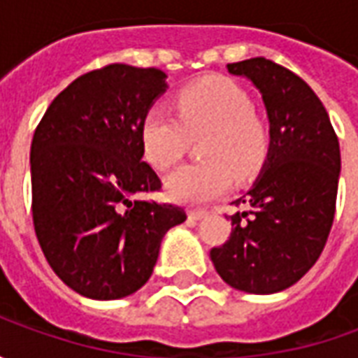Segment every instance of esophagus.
Segmentation results:
<instances>
[{
    "instance_id": "esophagus-1",
    "label": "esophagus",
    "mask_w": 358,
    "mask_h": 358,
    "mask_svg": "<svg viewBox=\"0 0 358 358\" xmlns=\"http://www.w3.org/2000/svg\"><path fill=\"white\" fill-rule=\"evenodd\" d=\"M207 215V210L205 209H189L187 210V217H189V220H199V218H203Z\"/></svg>"
}]
</instances>
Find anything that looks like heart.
I'll use <instances>...</instances> for the list:
<instances>
[{"label": "heart", "mask_w": 358, "mask_h": 358, "mask_svg": "<svg viewBox=\"0 0 358 358\" xmlns=\"http://www.w3.org/2000/svg\"><path fill=\"white\" fill-rule=\"evenodd\" d=\"M176 115L153 107L140 124L143 157L157 171H169L199 138L201 163L186 164L166 178V192L184 203H207L224 195L236 176L257 172L268 157L270 130L253 113V101L236 82L215 76L176 95Z\"/></svg>", "instance_id": "heart-1"}]
</instances>
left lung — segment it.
I'll use <instances>...</instances> for the list:
<instances>
[{"label": "left lung", "instance_id": "1", "mask_svg": "<svg viewBox=\"0 0 358 358\" xmlns=\"http://www.w3.org/2000/svg\"><path fill=\"white\" fill-rule=\"evenodd\" d=\"M263 95L270 120L268 159L230 217L232 234L210 249L215 268L240 292L276 293L318 261L336 215L339 141L307 82L264 57L230 63Z\"/></svg>", "mask_w": 358, "mask_h": 358}]
</instances>
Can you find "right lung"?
<instances>
[{
  "label": "right lung",
  "mask_w": 358,
  "mask_h": 358,
  "mask_svg": "<svg viewBox=\"0 0 358 358\" xmlns=\"http://www.w3.org/2000/svg\"><path fill=\"white\" fill-rule=\"evenodd\" d=\"M159 69L113 65L78 76L51 101L30 148L32 220L43 255L71 289L120 299L153 272L161 240L186 220L145 161L140 124L166 88Z\"/></svg>",
  "instance_id": "obj_1"
}]
</instances>
